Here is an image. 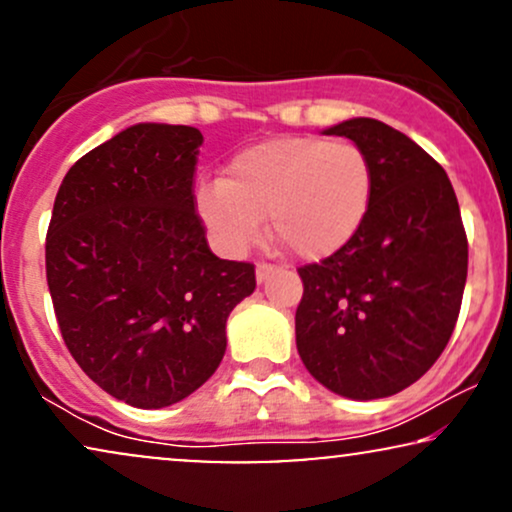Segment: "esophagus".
I'll use <instances>...</instances> for the list:
<instances>
[{
    "label": "esophagus",
    "mask_w": 512,
    "mask_h": 512,
    "mask_svg": "<svg viewBox=\"0 0 512 512\" xmlns=\"http://www.w3.org/2000/svg\"><path fill=\"white\" fill-rule=\"evenodd\" d=\"M275 273V266L273 263H266V261H261V263H256V280L258 282H266L270 275Z\"/></svg>",
    "instance_id": "esophagus-1"
}]
</instances>
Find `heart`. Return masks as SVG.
<instances>
[{"mask_svg": "<svg viewBox=\"0 0 512 512\" xmlns=\"http://www.w3.org/2000/svg\"><path fill=\"white\" fill-rule=\"evenodd\" d=\"M375 194V170L363 147L325 137H275L246 147L223 180L197 189V208L213 239L239 254L270 235L294 256L318 261L358 235Z\"/></svg>", "mask_w": 512, "mask_h": 512, "instance_id": "1", "label": "heart"}]
</instances>
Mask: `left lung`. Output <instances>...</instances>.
<instances>
[{"label":"left lung","mask_w":512,"mask_h":512,"mask_svg":"<svg viewBox=\"0 0 512 512\" xmlns=\"http://www.w3.org/2000/svg\"><path fill=\"white\" fill-rule=\"evenodd\" d=\"M325 135L365 149L375 194L344 249L299 268L296 349L334 394L384 399L418 382L449 344L468 277V237L446 170L403 132L351 118Z\"/></svg>","instance_id":"8db88e82"}]
</instances>
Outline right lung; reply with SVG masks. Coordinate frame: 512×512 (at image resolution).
<instances>
[{"label": "right lung", "mask_w": 512, "mask_h": 512, "mask_svg": "<svg viewBox=\"0 0 512 512\" xmlns=\"http://www.w3.org/2000/svg\"><path fill=\"white\" fill-rule=\"evenodd\" d=\"M201 144L187 125H132L75 161L54 199L44 261L61 337L135 408L197 391L223 361L227 315L256 289L254 263L208 249Z\"/></svg>", "instance_id": "obj_1"}]
</instances>
